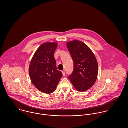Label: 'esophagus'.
<instances>
[{
	"mask_svg": "<svg viewBox=\"0 0 128 128\" xmlns=\"http://www.w3.org/2000/svg\"><path fill=\"white\" fill-rule=\"evenodd\" d=\"M62 75H63V76H64V75H65V74H66L65 72H64V71H62Z\"/></svg>",
	"mask_w": 128,
	"mask_h": 128,
	"instance_id": "esophagus-1",
	"label": "esophagus"
}]
</instances>
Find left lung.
Instances as JSON below:
<instances>
[{
    "instance_id": "8db88e82",
    "label": "left lung",
    "mask_w": 128,
    "mask_h": 128,
    "mask_svg": "<svg viewBox=\"0 0 128 128\" xmlns=\"http://www.w3.org/2000/svg\"><path fill=\"white\" fill-rule=\"evenodd\" d=\"M66 46L74 63L72 73L68 77L75 89L84 92L95 83L98 74V64L91 49L77 40L68 41Z\"/></svg>"
}]
</instances>
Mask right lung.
<instances>
[{
  "instance_id": "add662e5",
  "label": "right lung",
  "mask_w": 128,
  "mask_h": 128,
  "mask_svg": "<svg viewBox=\"0 0 128 128\" xmlns=\"http://www.w3.org/2000/svg\"><path fill=\"white\" fill-rule=\"evenodd\" d=\"M57 45L56 42L42 44L36 50L29 66L28 72L32 83L44 93L55 91L62 76L56 69L54 56Z\"/></svg>"
}]
</instances>
